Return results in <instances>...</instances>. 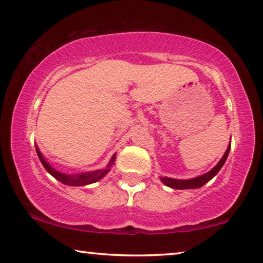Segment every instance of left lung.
<instances>
[{"label":"left lung","mask_w":263,"mask_h":263,"mask_svg":"<svg viewBox=\"0 0 263 263\" xmlns=\"http://www.w3.org/2000/svg\"><path fill=\"white\" fill-rule=\"evenodd\" d=\"M230 148H231V145L228 147V149H226L224 157H222L220 161H219V163L217 164V166H215L214 168H212V170L210 172H207V174L200 176V177L192 178V179H174V178H168V177H161L160 178L161 182H163L165 185L170 186V188H174V189H196V188H201V186L206 184L208 181H211V179L213 178L219 171H220L222 165L225 164L226 159H228Z\"/></svg>","instance_id":"8db88e82"}]
</instances>
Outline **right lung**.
Wrapping results in <instances>:
<instances>
[{
    "label": "right lung",
    "mask_w": 263,
    "mask_h": 263,
    "mask_svg": "<svg viewBox=\"0 0 263 263\" xmlns=\"http://www.w3.org/2000/svg\"><path fill=\"white\" fill-rule=\"evenodd\" d=\"M35 149H37L38 158H39V160L42 161L43 166L45 167V170L48 171L50 175H52L56 179H59L60 182H62L63 184H67V185H75V186L86 185V184H91V183H95L97 181H99L100 178L104 177V175H105L106 172H109V167L114 164V161H115V156H114L112 158H111V161H110V164H109V166H107V168H104V170H99V171L87 172V174L70 176V175L61 174V172L53 170V168L50 166V165L44 160V158L42 157V154H41V152H39V149L38 148H35Z\"/></svg>",
    "instance_id": "1"
}]
</instances>
